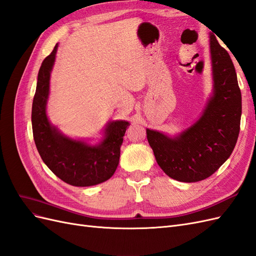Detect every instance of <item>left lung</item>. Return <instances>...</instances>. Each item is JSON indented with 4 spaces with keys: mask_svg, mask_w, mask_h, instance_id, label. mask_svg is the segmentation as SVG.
Instances as JSON below:
<instances>
[{
    "mask_svg": "<svg viewBox=\"0 0 256 256\" xmlns=\"http://www.w3.org/2000/svg\"><path fill=\"white\" fill-rule=\"evenodd\" d=\"M214 95L200 118L174 138L146 129L157 164L168 176L184 182L212 176L233 152L240 130L242 92L228 51L210 35Z\"/></svg>",
    "mask_w": 256,
    "mask_h": 256,
    "instance_id": "left-lung-1",
    "label": "left lung"
}]
</instances>
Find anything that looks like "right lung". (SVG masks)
<instances>
[{"label":"right lung","instance_id":"obj_1","mask_svg":"<svg viewBox=\"0 0 256 256\" xmlns=\"http://www.w3.org/2000/svg\"><path fill=\"white\" fill-rule=\"evenodd\" d=\"M56 49L58 44L44 60L38 72L32 106L34 141L42 161L62 180L76 187L98 184L109 180L116 171L124 136L130 124L125 120L112 122L106 129L104 140L95 146L68 138L50 125L46 104Z\"/></svg>","mask_w":256,"mask_h":256}]
</instances>
